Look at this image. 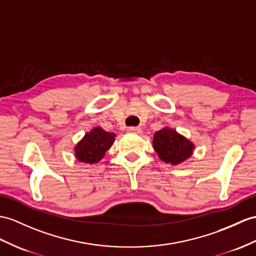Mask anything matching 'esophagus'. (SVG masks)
<instances>
[{"instance_id": "obj_1", "label": "esophagus", "mask_w": 256, "mask_h": 256, "mask_svg": "<svg viewBox=\"0 0 256 256\" xmlns=\"http://www.w3.org/2000/svg\"><path fill=\"white\" fill-rule=\"evenodd\" d=\"M127 130L129 132H134V134H142V129L140 127H129Z\"/></svg>"}]
</instances>
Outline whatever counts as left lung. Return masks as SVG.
Instances as JSON below:
<instances>
[{"instance_id":"1","label":"left lung","mask_w":256,"mask_h":256,"mask_svg":"<svg viewBox=\"0 0 256 256\" xmlns=\"http://www.w3.org/2000/svg\"><path fill=\"white\" fill-rule=\"evenodd\" d=\"M152 144L160 160L172 165L184 163L192 156L196 148L192 141L167 126L154 134Z\"/></svg>"}]
</instances>
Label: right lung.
Wrapping results in <instances>:
<instances>
[{
	"label": "right lung",
	"instance_id": "1",
	"mask_svg": "<svg viewBox=\"0 0 256 256\" xmlns=\"http://www.w3.org/2000/svg\"><path fill=\"white\" fill-rule=\"evenodd\" d=\"M116 134L108 132L101 127L92 128L90 132H86L74 148V158L80 163L93 165L98 163L103 158L105 152L113 146Z\"/></svg>",
	"mask_w": 256,
	"mask_h": 256
}]
</instances>
